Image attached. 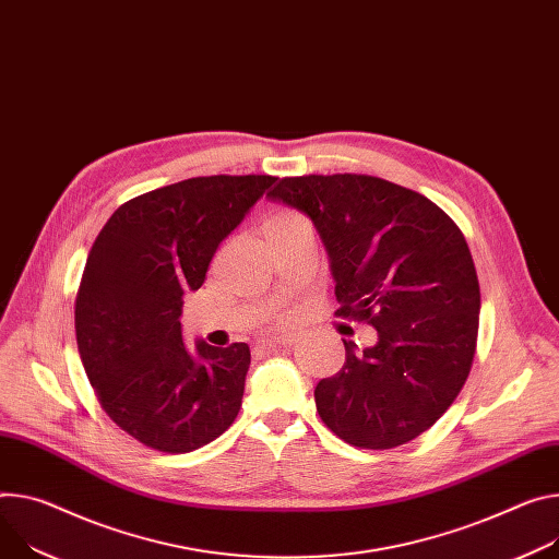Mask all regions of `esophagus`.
Returning a JSON list of instances; mask_svg holds the SVG:
<instances>
[{"mask_svg":"<svg viewBox=\"0 0 559 559\" xmlns=\"http://www.w3.org/2000/svg\"><path fill=\"white\" fill-rule=\"evenodd\" d=\"M294 343V336L292 334H283V336H274V338H267L263 345L265 347H287Z\"/></svg>","mask_w":559,"mask_h":559,"instance_id":"1","label":"esophagus"}]
</instances>
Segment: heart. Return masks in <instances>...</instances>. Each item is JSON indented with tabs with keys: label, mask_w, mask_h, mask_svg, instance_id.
Masks as SVG:
<instances>
[{
	"label": "heart",
	"mask_w": 559,
	"mask_h": 559,
	"mask_svg": "<svg viewBox=\"0 0 559 559\" xmlns=\"http://www.w3.org/2000/svg\"><path fill=\"white\" fill-rule=\"evenodd\" d=\"M294 218H300V216H294V214H283V216L274 218L272 223H285V221H294Z\"/></svg>",
	"instance_id": "heart-1"
}]
</instances>
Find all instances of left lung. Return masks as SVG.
<instances>
[{
	"label": "left lung",
	"instance_id": "8db88e82",
	"mask_svg": "<svg viewBox=\"0 0 559 559\" xmlns=\"http://www.w3.org/2000/svg\"><path fill=\"white\" fill-rule=\"evenodd\" d=\"M267 195L317 227L336 314L377 330L364 349L343 341V368L317 383L323 424L359 448L413 441L450 408L475 357L481 298L464 234L426 195L374 176L283 178Z\"/></svg>",
	"mask_w": 559,
	"mask_h": 559
}]
</instances>
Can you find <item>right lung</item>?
Here are the masks:
<instances>
[{
  "label": "right lung",
  "instance_id": "right-lung-1",
  "mask_svg": "<svg viewBox=\"0 0 559 559\" xmlns=\"http://www.w3.org/2000/svg\"><path fill=\"white\" fill-rule=\"evenodd\" d=\"M276 182L205 176L142 193L95 238L75 300L78 349L105 413L160 452H191L236 419L249 345L182 341V296Z\"/></svg>",
  "mask_w": 559,
  "mask_h": 559
}]
</instances>
